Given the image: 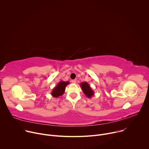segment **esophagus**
I'll return each instance as SVG.
<instances>
[{
	"label": "esophagus",
	"instance_id": "esophagus-1",
	"mask_svg": "<svg viewBox=\"0 0 149 149\" xmlns=\"http://www.w3.org/2000/svg\"><path fill=\"white\" fill-rule=\"evenodd\" d=\"M71 82H72V83H73V84H75L76 82H77V80H76V79H72V80L71 81Z\"/></svg>",
	"mask_w": 149,
	"mask_h": 149
}]
</instances>
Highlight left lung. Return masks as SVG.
<instances>
[{"instance_id":"1","label":"left lung","mask_w":149,"mask_h":149,"mask_svg":"<svg viewBox=\"0 0 149 149\" xmlns=\"http://www.w3.org/2000/svg\"><path fill=\"white\" fill-rule=\"evenodd\" d=\"M80 87L82 91L88 98H91L94 95V92L92 90L90 85L87 82H82L80 83Z\"/></svg>"}]
</instances>
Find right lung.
Wrapping results in <instances>:
<instances>
[{"label":"right lung","mask_w":149,"mask_h":149,"mask_svg":"<svg viewBox=\"0 0 149 149\" xmlns=\"http://www.w3.org/2000/svg\"><path fill=\"white\" fill-rule=\"evenodd\" d=\"M69 84L70 82L68 81H59L56 86L53 88L51 92L52 96L55 98L62 96L65 92L66 86Z\"/></svg>","instance_id":"right-lung-1"}]
</instances>
